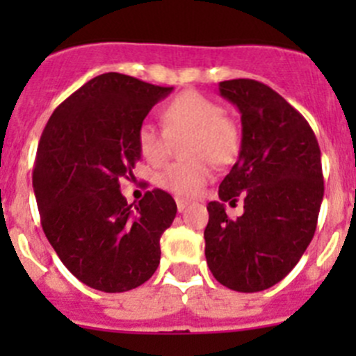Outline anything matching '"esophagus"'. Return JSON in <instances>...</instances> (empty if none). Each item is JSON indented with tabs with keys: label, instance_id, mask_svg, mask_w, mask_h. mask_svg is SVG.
<instances>
[{
	"label": "esophagus",
	"instance_id": "34e87169",
	"mask_svg": "<svg viewBox=\"0 0 356 356\" xmlns=\"http://www.w3.org/2000/svg\"><path fill=\"white\" fill-rule=\"evenodd\" d=\"M175 203H177V210L182 211L189 204V200H184V198H175Z\"/></svg>",
	"mask_w": 356,
	"mask_h": 356
}]
</instances>
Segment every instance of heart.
Here are the masks:
<instances>
[{
    "mask_svg": "<svg viewBox=\"0 0 356 356\" xmlns=\"http://www.w3.org/2000/svg\"><path fill=\"white\" fill-rule=\"evenodd\" d=\"M163 127L152 122L139 124L136 132L139 153L152 165H160L170 152V138L189 134L188 161H174L158 172L160 188L177 196H195L211 177V163L227 165L238 156L241 132L238 124L215 99L198 91H184L161 110Z\"/></svg>",
    "mask_w": 356,
    "mask_h": 356,
    "instance_id": "heart-1",
    "label": "heart"
}]
</instances>
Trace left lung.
<instances>
[{"instance_id":"left-lung-1","label":"left lung","mask_w":356,"mask_h":356,"mask_svg":"<svg viewBox=\"0 0 356 356\" xmlns=\"http://www.w3.org/2000/svg\"><path fill=\"white\" fill-rule=\"evenodd\" d=\"M241 111L239 158L208 203L204 257L213 277L239 293L268 289L310 245L324 198L321 148L310 124L279 92L253 79L218 84ZM241 194L245 213L232 221L224 200Z\"/></svg>"}]
</instances>
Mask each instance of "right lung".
<instances>
[{"label":"right lung","instance_id":"1","mask_svg":"<svg viewBox=\"0 0 356 356\" xmlns=\"http://www.w3.org/2000/svg\"><path fill=\"white\" fill-rule=\"evenodd\" d=\"M170 91L131 75L102 74L53 111L39 139L32 186L42 231L89 288L134 289L160 264V238L177 204L161 189L129 204L118 179L132 177L141 160L139 124Z\"/></svg>","mask_w":356,"mask_h":356}]
</instances>
